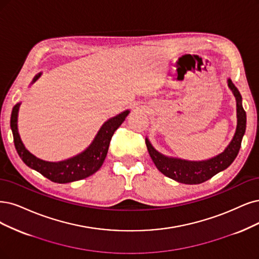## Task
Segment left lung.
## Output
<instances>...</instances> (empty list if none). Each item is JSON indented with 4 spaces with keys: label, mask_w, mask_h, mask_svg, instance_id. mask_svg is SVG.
<instances>
[{
    "label": "left lung",
    "mask_w": 259,
    "mask_h": 259,
    "mask_svg": "<svg viewBox=\"0 0 259 259\" xmlns=\"http://www.w3.org/2000/svg\"><path fill=\"white\" fill-rule=\"evenodd\" d=\"M227 85L233 92L237 104L236 132L227 147L215 157L202 161H190L161 154L146 138L145 142L149 156L162 174L181 184L198 185L226 169L233 163L241 147V141L245 133L246 114L242 107L241 95L231 79L227 80Z\"/></svg>",
    "instance_id": "1"
}]
</instances>
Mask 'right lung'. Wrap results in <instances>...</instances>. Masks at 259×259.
Returning <instances> with one entry per match:
<instances>
[{
	"mask_svg": "<svg viewBox=\"0 0 259 259\" xmlns=\"http://www.w3.org/2000/svg\"><path fill=\"white\" fill-rule=\"evenodd\" d=\"M41 74L42 72L37 73L31 84L39 79ZM20 104L21 102H18L13 108L11 116V128L18 155L28 167L37 170L46 178L57 184L72 183V181L81 180L95 174L101 167L105 157H107L114 132L117 130L130 113L129 110H126L105 121L90 146L80 154L66 160L51 162L37 158L25 148L18 131V113Z\"/></svg>",
	"mask_w": 259,
	"mask_h": 259,
	"instance_id": "obj_1",
	"label": "right lung"
}]
</instances>
